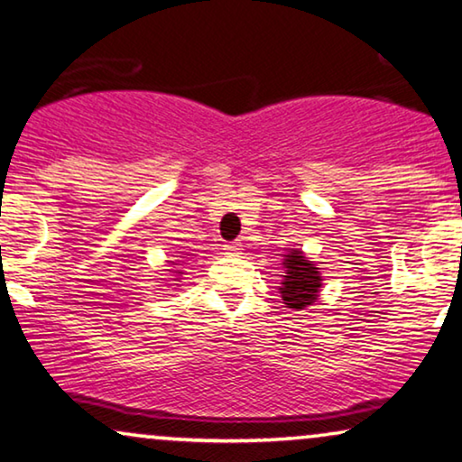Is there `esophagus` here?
I'll list each match as a JSON object with an SVG mask.
<instances>
[{"mask_svg":"<svg viewBox=\"0 0 462 462\" xmlns=\"http://www.w3.org/2000/svg\"><path fill=\"white\" fill-rule=\"evenodd\" d=\"M224 251H226V255H230V257H240L243 255V245L228 243V245H224Z\"/></svg>","mask_w":462,"mask_h":462,"instance_id":"obj_1","label":"esophagus"}]
</instances>
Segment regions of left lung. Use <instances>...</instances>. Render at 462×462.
Masks as SVG:
<instances>
[{
    "instance_id": "8db88e82",
    "label": "left lung",
    "mask_w": 462,
    "mask_h": 462,
    "mask_svg": "<svg viewBox=\"0 0 462 462\" xmlns=\"http://www.w3.org/2000/svg\"><path fill=\"white\" fill-rule=\"evenodd\" d=\"M284 278L281 282L282 303L291 310H305L318 299L322 289L320 268L310 262L299 249L289 251L284 255Z\"/></svg>"
}]
</instances>
